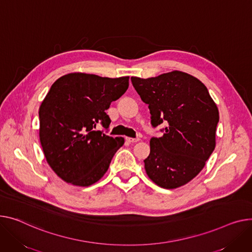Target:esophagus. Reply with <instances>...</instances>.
<instances>
[{"label":"esophagus","mask_w":252,"mask_h":252,"mask_svg":"<svg viewBox=\"0 0 252 252\" xmlns=\"http://www.w3.org/2000/svg\"><path fill=\"white\" fill-rule=\"evenodd\" d=\"M126 142H128V143H137V142L140 141L139 138H126Z\"/></svg>","instance_id":"esophagus-1"}]
</instances>
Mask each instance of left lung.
Returning a JSON list of instances; mask_svg holds the SVG:
<instances>
[{"mask_svg": "<svg viewBox=\"0 0 252 252\" xmlns=\"http://www.w3.org/2000/svg\"><path fill=\"white\" fill-rule=\"evenodd\" d=\"M130 80L149 104L152 126L166 125L163 136L150 141L146 172L160 188L182 187L202 171L213 153L219 110L207 87L189 74L173 71Z\"/></svg>", "mask_w": 252, "mask_h": 252, "instance_id": "1", "label": "left lung"}]
</instances>
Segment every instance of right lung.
<instances>
[{
    "instance_id": "add662e5",
    "label": "right lung",
    "mask_w": 252,
    "mask_h": 252,
    "mask_svg": "<svg viewBox=\"0 0 252 252\" xmlns=\"http://www.w3.org/2000/svg\"><path fill=\"white\" fill-rule=\"evenodd\" d=\"M128 79L71 73L50 87L39 107V139L48 165L63 181L89 187L106 173L125 139L98 127L108 128L106 110L127 90Z\"/></svg>"
}]
</instances>
